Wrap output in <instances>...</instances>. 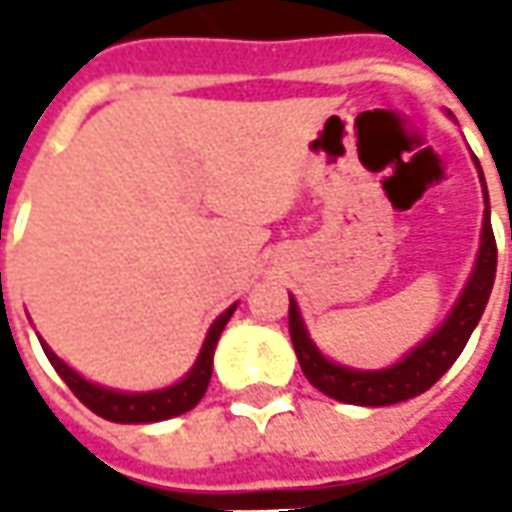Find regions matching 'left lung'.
Instances as JSON below:
<instances>
[{
    "mask_svg": "<svg viewBox=\"0 0 512 512\" xmlns=\"http://www.w3.org/2000/svg\"><path fill=\"white\" fill-rule=\"evenodd\" d=\"M479 173H482V168H479ZM484 202H487V187H484ZM493 279H496V236L490 227V205H487L482 227V250L476 259V270H473L470 282L453 307V313L447 316V322L430 339H424L413 353H407L402 362L387 367V370H350V367L327 362L325 356L316 350V344L307 339L302 316L296 310V302L290 299L287 322H290V339H293V350H296L299 364H302V373L316 390H322L325 396L336 399V402L362 404V407H387V404L407 402L424 390H430L450 370V364L462 356L464 344L470 339L473 327L479 325L484 307H487Z\"/></svg>",
    "mask_w": 512,
    "mask_h": 512,
    "instance_id": "obj_1",
    "label": "left lung"
}]
</instances>
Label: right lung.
I'll list each match as a JSON object with an SVG mask.
<instances>
[{
    "mask_svg": "<svg viewBox=\"0 0 512 512\" xmlns=\"http://www.w3.org/2000/svg\"><path fill=\"white\" fill-rule=\"evenodd\" d=\"M233 310H236V305L227 307L225 313L213 322L205 339V347H202L199 359H196L193 370L187 373L185 379L173 384V387H165V390H153V393H116V390H105L99 384L85 382L53 350H48V344H42V347H45V356L50 359V364L56 367V373L73 390V396L85 407H90L96 416L119 424L162 422V419H173V416H182L187 410H193L199 404V399L205 396L210 373H213V350H216V342H219V336L225 330L227 319L233 316Z\"/></svg>",
    "mask_w": 512,
    "mask_h": 512,
    "instance_id": "add662e5",
    "label": "right lung"
}]
</instances>
